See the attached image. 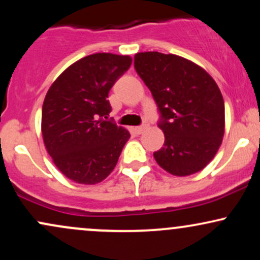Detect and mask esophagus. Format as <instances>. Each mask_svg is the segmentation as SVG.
<instances>
[{
	"mask_svg": "<svg viewBox=\"0 0 260 260\" xmlns=\"http://www.w3.org/2000/svg\"><path fill=\"white\" fill-rule=\"evenodd\" d=\"M145 129H148V123H147V122H145V123L143 124V126H139V127L134 128V131H136L137 134H142Z\"/></svg>",
	"mask_w": 260,
	"mask_h": 260,
	"instance_id": "obj_1",
	"label": "esophagus"
}]
</instances>
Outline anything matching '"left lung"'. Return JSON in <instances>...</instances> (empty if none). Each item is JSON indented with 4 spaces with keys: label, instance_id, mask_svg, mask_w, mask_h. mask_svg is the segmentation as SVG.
Listing matches in <instances>:
<instances>
[{
    "label": "left lung",
    "instance_id": "left-lung-1",
    "mask_svg": "<svg viewBox=\"0 0 260 260\" xmlns=\"http://www.w3.org/2000/svg\"><path fill=\"white\" fill-rule=\"evenodd\" d=\"M134 68L153 94L165 143L154 157L174 176L199 172L214 159L225 133V105L215 80L181 56L149 51Z\"/></svg>",
    "mask_w": 260,
    "mask_h": 260
}]
</instances>
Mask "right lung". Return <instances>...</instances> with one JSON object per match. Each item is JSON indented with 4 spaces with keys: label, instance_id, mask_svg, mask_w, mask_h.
<instances>
[{
    "label": "right lung",
    "instance_id": "obj_1",
    "mask_svg": "<svg viewBox=\"0 0 260 260\" xmlns=\"http://www.w3.org/2000/svg\"><path fill=\"white\" fill-rule=\"evenodd\" d=\"M131 64V56H85L59 74L45 96L44 144L56 168L76 183L105 180L129 139L126 128L104 118L111 112L110 89Z\"/></svg>",
    "mask_w": 260,
    "mask_h": 260
}]
</instances>
